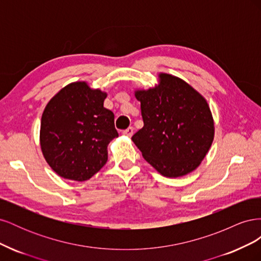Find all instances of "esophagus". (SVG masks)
Here are the masks:
<instances>
[{
    "instance_id": "1",
    "label": "esophagus",
    "mask_w": 261,
    "mask_h": 261,
    "mask_svg": "<svg viewBox=\"0 0 261 261\" xmlns=\"http://www.w3.org/2000/svg\"><path fill=\"white\" fill-rule=\"evenodd\" d=\"M123 134H124L125 136H128V137H130V136H133V134H134V128H133V127L126 128L125 130H123Z\"/></svg>"
}]
</instances>
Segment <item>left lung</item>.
Instances as JSON below:
<instances>
[{
	"label": "left lung",
	"mask_w": 261,
	"mask_h": 261,
	"mask_svg": "<svg viewBox=\"0 0 261 261\" xmlns=\"http://www.w3.org/2000/svg\"><path fill=\"white\" fill-rule=\"evenodd\" d=\"M154 88L135 91L144 127L132 137L145 160L167 177L198 168L211 147L215 124L201 94L178 77L160 74Z\"/></svg>",
	"instance_id": "obj_1"
}]
</instances>
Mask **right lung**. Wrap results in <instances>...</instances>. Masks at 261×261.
I'll list each match as a JSON object with an SVG mask.
<instances>
[{
	"instance_id": "right-lung-1",
	"label": "right lung",
	"mask_w": 261,
	"mask_h": 261,
	"mask_svg": "<svg viewBox=\"0 0 261 261\" xmlns=\"http://www.w3.org/2000/svg\"><path fill=\"white\" fill-rule=\"evenodd\" d=\"M107 93L76 82L46 105L40 127L44 159L61 177L89 179L108 161V145L118 134L114 114L103 107Z\"/></svg>"
}]
</instances>
